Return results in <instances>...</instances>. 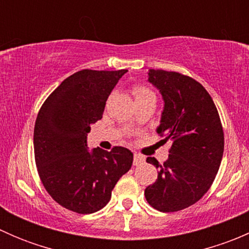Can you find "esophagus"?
Instances as JSON below:
<instances>
[{
    "label": "esophagus",
    "instance_id": "1",
    "mask_svg": "<svg viewBox=\"0 0 249 249\" xmlns=\"http://www.w3.org/2000/svg\"><path fill=\"white\" fill-rule=\"evenodd\" d=\"M144 161V157L139 154V153H135L134 154V166H139V165L143 164Z\"/></svg>",
    "mask_w": 249,
    "mask_h": 249
}]
</instances>
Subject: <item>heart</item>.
Masks as SVG:
<instances>
[{
  "mask_svg": "<svg viewBox=\"0 0 249 249\" xmlns=\"http://www.w3.org/2000/svg\"><path fill=\"white\" fill-rule=\"evenodd\" d=\"M132 94H134L135 99H141V97H145V96H150V95H153L154 96V94H153L152 90H149L148 88H145L144 85H140V84H136L132 87L131 89Z\"/></svg>",
  "mask_w": 249,
  "mask_h": 249,
  "instance_id": "1",
  "label": "heart"
}]
</instances>
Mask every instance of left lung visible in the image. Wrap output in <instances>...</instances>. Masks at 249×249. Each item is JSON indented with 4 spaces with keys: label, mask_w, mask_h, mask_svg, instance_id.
<instances>
[{
    "label": "left lung",
    "mask_w": 249,
    "mask_h": 249,
    "mask_svg": "<svg viewBox=\"0 0 249 249\" xmlns=\"http://www.w3.org/2000/svg\"><path fill=\"white\" fill-rule=\"evenodd\" d=\"M148 80L165 101L158 134L172 144L162 165L147 158L159 173L145 188V200L160 212H177L199 201L212 185L224 152V132L212 97L194 78L150 70Z\"/></svg>",
    "instance_id": "obj_1"
}]
</instances>
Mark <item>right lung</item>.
I'll return each instance as SVG.
<instances>
[{"instance_id":"1","label":"right lung","mask_w":249,"mask_h":249,"mask_svg":"<svg viewBox=\"0 0 249 249\" xmlns=\"http://www.w3.org/2000/svg\"><path fill=\"white\" fill-rule=\"evenodd\" d=\"M127 70H82L64 80L42 105L35 123V161L48 194L79 214L104 208L132 153L124 147L89 153L87 134L104 114L113 88Z\"/></svg>"}]
</instances>
